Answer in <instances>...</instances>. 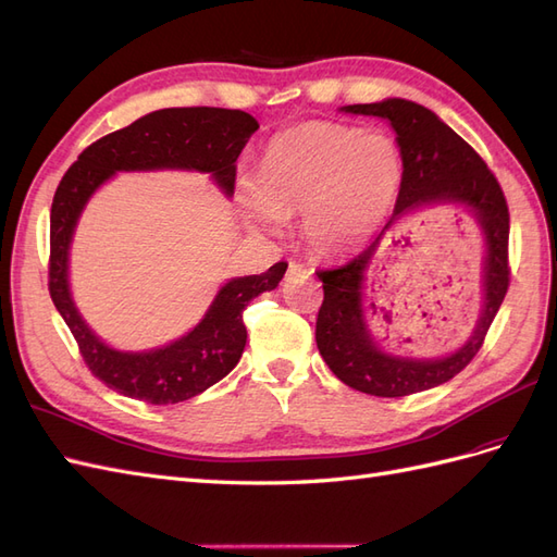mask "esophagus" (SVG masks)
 <instances>
[{"mask_svg":"<svg viewBox=\"0 0 557 557\" xmlns=\"http://www.w3.org/2000/svg\"><path fill=\"white\" fill-rule=\"evenodd\" d=\"M312 273L304 263H289V277H308Z\"/></svg>","mask_w":557,"mask_h":557,"instance_id":"34e87169","label":"esophagus"}]
</instances>
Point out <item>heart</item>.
Returning a JSON list of instances; mask_svg holds the SVG:
<instances>
[{"label":"heart","mask_w":557,"mask_h":557,"mask_svg":"<svg viewBox=\"0 0 557 557\" xmlns=\"http://www.w3.org/2000/svg\"><path fill=\"white\" fill-rule=\"evenodd\" d=\"M404 182V153L385 133L341 123H300L265 145L259 182H243L251 221L277 231L304 214L308 245L343 257L367 245L385 224Z\"/></svg>","instance_id":"heart-1"}]
</instances>
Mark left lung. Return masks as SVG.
Segmentation results:
<instances>
[{
    "instance_id": "1",
    "label": "left lung",
    "mask_w": 557,
    "mask_h": 557,
    "mask_svg": "<svg viewBox=\"0 0 557 557\" xmlns=\"http://www.w3.org/2000/svg\"><path fill=\"white\" fill-rule=\"evenodd\" d=\"M347 114L380 116L392 123L404 153V182L389 224L401 213L432 201H462L471 207L486 233L484 310L472 338L443 360H408L383 354L370 338L362 317V273L379 237L338 268L317 270L324 300L317 314V347L347 387L373 396H408L448 383L465 371L485 343L511 282L508 265V205L495 174L475 149L448 128L432 109L408 100L347 104ZM384 232V231H383ZM373 306V304H371Z\"/></svg>"
}]
</instances>
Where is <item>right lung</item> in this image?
I'll return each instance as SVG.
<instances>
[{
  "label": "right lung",
  "mask_w": 557,
  "mask_h": 557,
  "mask_svg": "<svg viewBox=\"0 0 557 557\" xmlns=\"http://www.w3.org/2000/svg\"><path fill=\"white\" fill-rule=\"evenodd\" d=\"M257 131V119L240 109L172 107L151 111L128 128L92 141L60 180L51 205L49 292L88 371L109 389L145 404L168 406L219 383L243 357L247 343L243 310L251 298L277 287L287 263L270 265L261 275L231 280L200 324L180 341L149 352H119L95 336L70 296L67 257L78 214L98 186L119 170L210 172L221 190L233 196L235 161Z\"/></svg>",
  "instance_id": "obj_1"
}]
</instances>
